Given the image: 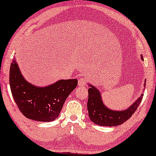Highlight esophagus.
<instances>
[{
	"mask_svg": "<svg viewBox=\"0 0 156 156\" xmlns=\"http://www.w3.org/2000/svg\"><path fill=\"white\" fill-rule=\"evenodd\" d=\"M87 82V80L84 78H80L78 81V86L80 87H83L86 86V83Z\"/></svg>",
	"mask_w": 156,
	"mask_h": 156,
	"instance_id": "esophagus-1",
	"label": "esophagus"
}]
</instances>
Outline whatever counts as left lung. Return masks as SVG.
<instances>
[{
  "label": "left lung",
  "mask_w": 156,
  "mask_h": 156,
  "mask_svg": "<svg viewBox=\"0 0 156 156\" xmlns=\"http://www.w3.org/2000/svg\"><path fill=\"white\" fill-rule=\"evenodd\" d=\"M142 60L143 56L141 55ZM88 99L87 102V109L88 112V116L90 121L96 125L100 126H117L121 125L127 120L130 118L137 109L142 101L144 88L142 94L133 102L130 106L124 110H114L107 107L102 101L101 93L99 89L95 86L89 83L88 84ZM146 86V80L144 83V87Z\"/></svg>",
  "instance_id": "8db88e82"
}]
</instances>
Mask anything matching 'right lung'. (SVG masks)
Returning a JSON list of instances; mask_svg holds the SVG:
<instances>
[{
	"instance_id": "1",
	"label": "right lung",
	"mask_w": 156,
	"mask_h": 156,
	"mask_svg": "<svg viewBox=\"0 0 156 156\" xmlns=\"http://www.w3.org/2000/svg\"><path fill=\"white\" fill-rule=\"evenodd\" d=\"M77 82L76 79L60 80L48 86H37L24 78L16 58L9 69V86L14 102L21 113L33 121L51 122L58 118Z\"/></svg>"
}]
</instances>
